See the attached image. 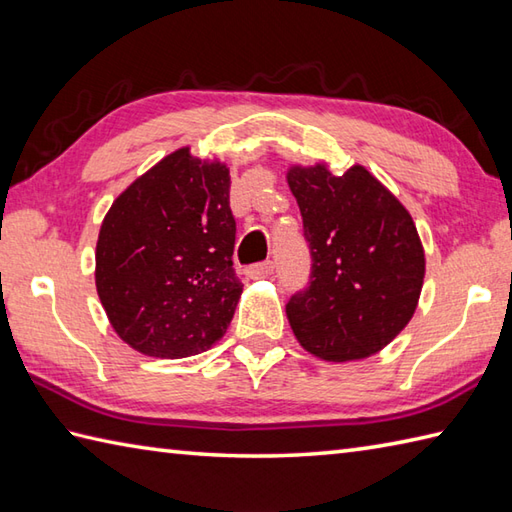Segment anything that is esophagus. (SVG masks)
I'll use <instances>...</instances> for the list:
<instances>
[{
    "label": "esophagus",
    "mask_w": 512,
    "mask_h": 512,
    "mask_svg": "<svg viewBox=\"0 0 512 512\" xmlns=\"http://www.w3.org/2000/svg\"><path fill=\"white\" fill-rule=\"evenodd\" d=\"M273 270H275V264H273V262H262V264H255V266L248 268V277L264 279V277L273 275Z\"/></svg>",
    "instance_id": "34e87169"
}]
</instances>
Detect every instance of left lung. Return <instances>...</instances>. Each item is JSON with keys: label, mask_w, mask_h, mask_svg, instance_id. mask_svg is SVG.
<instances>
[{"label": "left lung", "mask_w": 512, "mask_h": 512, "mask_svg": "<svg viewBox=\"0 0 512 512\" xmlns=\"http://www.w3.org/2000/svg\"><path fill=\"white\" fill-rule=\"evenodd\" d=\"M312 255L310 286L286 314L303 350L332 363L389 345L416 312L424 248L409 211L363 165L334 176L325 162L290 167Z\"/></svg>", "instance_id": "left-lung-1"}]
</instances>
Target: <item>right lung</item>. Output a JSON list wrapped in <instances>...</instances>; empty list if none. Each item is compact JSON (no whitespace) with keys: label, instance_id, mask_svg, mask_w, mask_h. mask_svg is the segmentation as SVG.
<instances>
[{"label":"right lung","instance_id":"obj_1","mask_svg":"<svg viewBox=\"0 0 512 512\" xmlns=\"http://www.w3.org/2000/svg\"><path fill=\"white\" fill-rule=\"evenodd\" d=\"M231 176L176 149L118 195L96 242V292L136 352L187 358L222 339L242 284L233 270Z\"/></svg>","mask_w":512,"mask_h":512}]
</instances>
